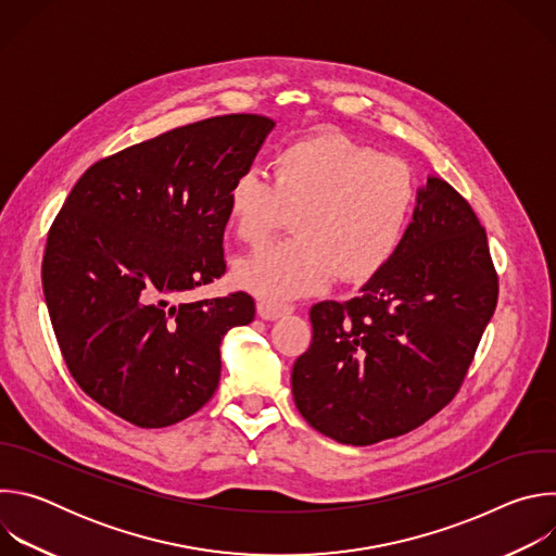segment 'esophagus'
I'll use <instances>...</instances> for the list:
<instances>
[{
    "instance_id": "obj_1",
    "label": "esophagus",
    "mask_w": 556,
    "mask_h": 556,
    "mask_svg": "<svg viewBox=\"0 0 556 556\" xmlns=\"http://www.w3.org/2000/svg\"><path fill=\"white\" fill-rule=\"evenodd\" d=\"M290 309H292L290 305H281V303H270V301H260L257 303V314H260V319H264V321H275V319H279V316L288 314Z\"/></svg>"
}]
</instances>
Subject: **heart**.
Returning <instances> with one entry per match:
<instances>
[{
    "label": "heart",
    "mask_w": 556,
    "mask_h": 556,
    "mask_svg": "<svg viewBox=\"0 0 556 556\" xmlns=\"http://www.w3.org/2000/svg\"><path fill=\"white\" fill-rule=\"evenodd\" d=\"M409 167L339 134L279 149L270 180L235 176L226 215L237 240L260 244L292 217V240L266 244L232 268L237 288L270 303L324 292L337 275L365 281L399 253L414 208Z\"/></svg>",
    "instance_id": "obj_1"
}]
</instances>
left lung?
<instances>
[{
	"label": "left lung",
	"instance_id": "8db88e82",
	"mask_svg": "<svg viewBox=\"0 0 556 556\" xmlns=\"http://www.w3.org/2000/svg\"><path fill=\"white\" fill-rule=\"evenodd\" d=\"M495 305L486 230L429 176L391 262L354 299L312 305V343L292 367L299 414L354 446L420 427L457 393Z\"/></svg>",
	"mask_w": 556,
	"mask_h": 556
}]
</instances>
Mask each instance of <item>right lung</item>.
Instances as JSON below:
<instances>
[{"label":"right lung","mask_w":556,"mask_h":556,"mask_svg":"<svg viewBox=\"0 0 556 556\" xmlns=\"http://www.w3.org/2000/svg\"><path fill=\"white\" fill-rule=\"evenodd\" d=\"M275 123L228 114L176 127L92 165L59 211L41 266L65 365L92 401L161 429L217 389L219 345L255 319L247 292L185 301L226 270V189Z\"/></svg>","instance_id":"add662e5"}]
</instances>
